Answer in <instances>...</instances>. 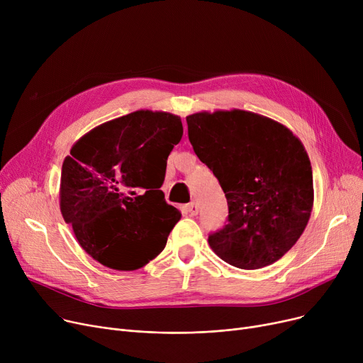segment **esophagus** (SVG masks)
Segmentation results:
<instances>
[{
  "label": "esophagus",
  "mask_w": 363,
  "mask_h": 363,
  "mask_svg": "<svg viewBox=\"0 0 363 363\" xmlns=\"http://www.w3.org/2000/svg\"><path fill=\"white\" fill-rule=\"evenodd\" d=\"M186 211H188V213L191 215V216H196V215L199 213V204H197L196 201L189 203V204L186 206Z\"/></svg>",
  "instance_id": "34e87169"
}]
</instances>
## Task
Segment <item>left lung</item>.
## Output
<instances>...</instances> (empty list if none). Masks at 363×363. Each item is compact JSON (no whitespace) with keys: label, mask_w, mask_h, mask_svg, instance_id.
<instances>
[{"label":"left lung","mask_w":363,"mask_h":363,"mask_svg":"<svg viewBox=\"0 0 363 363\" xmlns=\"http://www.w3.org/2000/svg\"><path fill=\"white\" fill-rule=\"evenodd\" d=\"M197 157L218 178L226 201L212 250L240 269L279 260L297 242L313 206L308 152L293 132L260 114L231 110L186 118Z\"/></svg>","instance_id":"1"}]
</instances>
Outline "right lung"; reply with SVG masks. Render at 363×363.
Masks as SVG:
<instances>
[{
    "instance_id": "obj_1",
    "label": "right lung",
    "mask_w": 363,
    "mask_h": 363,
    "mask_svg": "<svg viewBox=\"0 0 363 363\" xmlns=\"http://www.w3.org/2000/svg\"><path fill=\"white\" fill-rule=\"evenodd\" d=\"M182 133L179 116L138 110L72 147L62 167L60 211L92 259L135 271L164 249L181 212L166 203L160 186Z\"/></svg>"
}]
</instances>
